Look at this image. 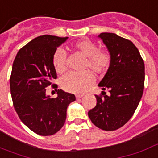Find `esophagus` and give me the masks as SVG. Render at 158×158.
I'll return each mask as SVG.
<instances>
[{"label": "esophagus", "mask_w": 158, "mask_h": 158, "mask_svg": "<svg viewBox=\"0 0 158 158\" xmlns=\"http://www.w3.org/2000/svg\"><path fill=\"white\" fill-rule=\"evenodd\" d=\"M83 96H84V94H76V99H79Z\"/></svg>", "instance_id": "1"}]
</instances>
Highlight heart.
<instances>
[{"mask_svg":"<svg viewBox=\"0 0 158 158\" xmlns=\"http://www.w3.org/2000/svg\"><path fill=\"white\" fill-rule=\"evenodd\" d=\"M73 48L83 55L86 56L84 64L85 69H90L97 74H103L110 67L112 54L107 48H98L96 43L88 39L76 42L73 43ZM52 64L57 73H64L66 72L67 58L64 50L59 48L54 52ZM94 81V74L89 70L83 73L71 72L62 79L61 86L67 92L79 94L87 89Z\"/></svg>","mask_w":158,"mask_h":158,"instance_id":"1","label":"heart"}]
</instances>
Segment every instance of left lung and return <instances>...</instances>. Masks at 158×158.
<instances>
[{"mask_svg": "<svg viewBox=\"0 0 158 158\" xmlns=\"http://www.w3.org/2000/svg\"><path fill=\"white\" fill-rule=\"evenodd\" d=\"M112 54V62L95 94L96 106L88 112L94 126L104 131L121 128L134 115L141 99L145 81L144 61L132 42L115 33L99 35Z\"/></svg>", "mask_w": 158, "mask_h": 158, "instance_id": "obj_1", "label": "left lung"}]
</instances>
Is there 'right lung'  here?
I'll use <instances>...</instances> for the list:
<instances>
[{"instance_id": "add662e5", "label": "right lung", "mask_w": 158, "mask_h": 158, "mask_svg": "<svg viewBox=\"0 0 158 158\" xmlns=\"http://www.w3.org/2000/svg\"><path fill=\"white\" fill-rule=\"evenodd\" d=\"M68 37L43 35L18 51L12 65L10 88L20 120L37 135H51L64 127L67 107L74 94L58 89V97L47 96L46 88L57 79L52 57Z\"/></svg>"}]
</instances>
